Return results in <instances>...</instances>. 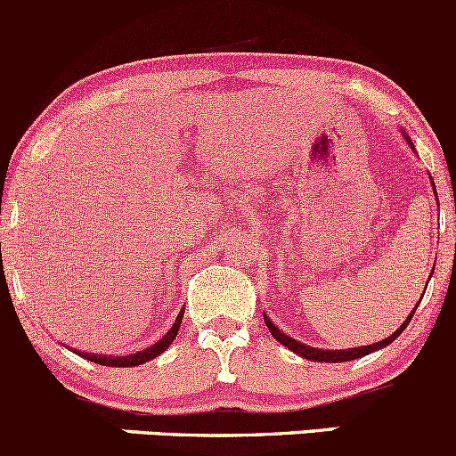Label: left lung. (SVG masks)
<instances>
[{"mask_svg": "<svg viewBox=\"0 0 456 456\" xmlns=\"http://www.w3.org/2000/svg\"><path fill=\"white\" fill-rule=\"evenodd\" d=\"M403 137L408 139L410 148H414V146H412V142H410V137H408V134H403ZM432 186H435V183H432ZM435 195H436V191H435ZM421 299H423V295H421ZM417 305H419V301H417ZM417 305H414V308H412V313H410V317L405 319V322L401 323L399 328H396V332H392L390 337H386V339H383V341H377V344H370V346H359V348H350V350H322V348H313V346H305V344H301V341L292 339V337H288L286 332H281V330H279V328L274 326V323L270 322V319L265 317V314H264V322H265V326H268V330L273 332V337H274V339H277L279 344H283V346H286V348H290L292 353L301 354V357H304V359H310V362L339 363V362H350V359L366 357V354L375 353V350H379V348H386L387 344H392V341H395L396 337H399L401 332H403L405 328H408V323H410V319H412V314H414V310H417Z\"/></svg>", "mask_w": 456, "mask_h": 456, "instance_id": "8db88e82", "label": "left lung"}]
</instances>
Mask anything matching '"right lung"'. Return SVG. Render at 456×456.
<instances>
[{"instance_id":"1","label":"right lung","mask_w":456,"mask_h":456,"mask_svg":"<svg viewBox=\"0 0 456 456\" xmlns=\"http://www.w3.org/2000/svg\"><path fill=\"white\" fill-rule=\"evenodd\" d=\"M182 319H183V310L177 314V319H175L173 328H170V330L166 332V335L161 337V339L157 341L155 346H151V348L139 350V353H134V354H128V357H110V354H103V357H102V354H94V353H79V354H81V357H84V359H88V362L99 363V366H110V368L142 366V363L151 362V359L159 357V354L164 353V350H168V346L173 344L175 337H177L179 323H182Z\"/></svg>"}]
</instances>
